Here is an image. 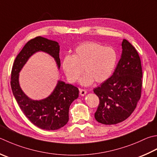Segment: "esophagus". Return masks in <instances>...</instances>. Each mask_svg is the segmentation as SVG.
Listing matches in <instances>:
<instances>
[{"instance_id": "obj_1", "label": "esophagus", "mask_w": 157, "mask_h": 157, "mask_svg": "<svg viewBox=\"0 0 157 157\" xmlns=\"http://www.w3.org/2000/svg\"><path fill=\"white\" fill-rule=\"evenodd\" d=\"M86 90H84V89H80L79 90V94H80L81 96H84V95L86 94Z\"/></svg>"}]
</instances>
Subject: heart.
Returning a JSON list of instances; mask_svg holds the SVG:
<instances>
[{
  "label": "heart",
  "instance_id": "1",
  "mask_svg": "<svg viewBox=\"0 0 157 157\" xmlns=\"http://www.w3.org/2000/svg\"><path fill=\"white\" fill-rule=\"evenodd\" d=\"M117 63V54L111 47H103L93 41L84 42L76 48L74 54L64 58L62 66L67 78L75 82L84 72L86 74L79 80L84 86L94 82L106 81L114 70Z\"/></svg>",
  "mask_w": 157,
  "mask_h": 157
}]
</instances>
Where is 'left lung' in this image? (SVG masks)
<instances>
[{"label":"left lung","instance_id":"1","mask_svg":"<svg viewBox=\"0 0 157 157\" xmlns=\"http://www.w3.org/2000/svg\"><path fill=\"white\" fill-rule=\"evenodd\" d=\"M121 58L113 75L93 91L99 99L94 113L97 122L115 124L125 121L141 97L142 69L137 50L127 40L122 42Z\"/></svg>","mask_w":157,"mask_h":157}]
</instances>
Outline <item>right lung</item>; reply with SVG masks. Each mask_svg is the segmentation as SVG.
<instances>
[{
	"label": "right lung",
	"instance_id": "obj_1",
	"mask_svg": "<svg viewBox=\"0 0 157 157\" xmlns=\"http://www.w3.org/2000/svg\"><path fill=\"white\" fill-rule=\"evenodd\" d=\"M59 51L60 45L58 42L36 36L24 46L12 67L11 86L15 99L26 118L41 129L57 130L68 122L69 107L78 98L79 90L74 86L58 80L54 90L48 97L41 100H33L21 90L19 73L30 57L38 52H45L53 57L59 69Z\"/></svg>",
	"mask_w": 157,
	"mask_h": 157
}]
</instances>
